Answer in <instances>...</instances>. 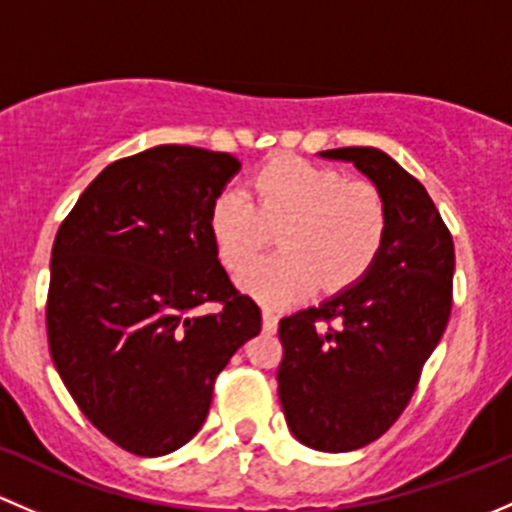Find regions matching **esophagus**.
Here are the masks:
<instances>
[{
  "label": "esophagus",
  "mask_w": 512,
  "mask_h": 512,
  "mask_svg": "<svg viewBox=\"0 0 512 512\" xmlns=\"http://www.w3.org/2000/svg\"><path fill=\"white\" fill-rule=\"evenodd\" d=\"M261 318H263V333H268V335L276 333V330H278V318H276V313H273V310H268V308H263Z\"/></svg>",
  "instance_id": "1"
}]
</instances>
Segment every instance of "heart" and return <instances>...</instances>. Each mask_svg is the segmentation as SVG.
I'll use <instances>...</instances> for the list:
<instances>
[{
  "label": "heart",
  "mask_w": 512,
  "mask_h": 512,
  "mask_svg": "<svg viewBox=\"0 0 512 512\" xmlns=\"http://www.w3.org/2000/svg\"><path fill=\"white\" fill-rule=\"evenodd\" d=\"M279 229L278 255L257 259L236 276L258 303H295L320 286L342 291L360 281L387 236L379 189L300 157H273L256 167L244 194L224 192L209 207L207 229L219 261L236 271Z\"/></svg>",
  "instance_id": "heart-1"
}]
</instances>
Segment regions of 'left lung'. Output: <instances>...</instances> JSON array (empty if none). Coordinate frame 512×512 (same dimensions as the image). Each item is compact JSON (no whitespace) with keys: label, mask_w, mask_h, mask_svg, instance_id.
<instances>
[{"label":"left lung","mask_w":512,"mask_h":512,"mask_svg":"<svg viewBox=\"0 0 512 512\" xmlns=\"http://www.w3.org/2000/svg\"><path fill=\"white\" fill-rule=\"evenodd\" d=\"M387 207V236L370 271L318 308L281 320L278 397L291 434L315 451L362 449L412 399L451 313L453 241L419 179L377 147H337ZM318 319H335L323 329Z\"/></svg>","instance_id":"obj_1"}]
</instances>
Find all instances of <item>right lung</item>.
Instances as JSON below:
<instances>
[{"instance_id":"1","label":"right lung","mask_w":512,"mask_h":512,"mask_svg":"<svg viewBox=\"0 0 512 512\" xmlns=\"http://www.w3.org/2000/svg\"><path fill=\"white\" fill-rule=\"evenodd\" d=\"M239 170L229 152L150 147L105 167L56 234L51 357L88 421L138 456L187 444L217 374L261 333V310L231 286L207 229ZM209 299L222 310L199 316Z\"/></svg>"}]
</instances>
